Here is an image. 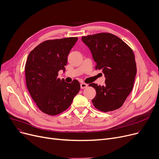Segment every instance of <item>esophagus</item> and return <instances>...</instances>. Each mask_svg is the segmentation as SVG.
<instances>
[{
  "label": "esophagus",
  "mask_w": 159,
  "mask_h": 159,
  "mask_svg": "<svg viewBox=\"0 0 159 159\" xmlns=\"http://www.w3.org/2000/svg\"><path fill=\"white\" fill-rule=\"evenodd\" d=\"M80 86H81V89H85V88L87 87L88 85H87V84H85V83H81V84H80Z\"/></svg>",
  "instance_id": "1"
}]
</instances>
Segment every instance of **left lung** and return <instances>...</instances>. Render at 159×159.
<instances>
[{"label":"left lung","mask_w":159,"mask_h":159,"mask_svg":"<svg viewBox=\"0 0 159 159\" xmlns=\"http://www.w3.org/2000/svg\"><path fill=\"white\" fill-rule=\"evenodd\" d=\"M91 51L95 69L105 74L104 85L91 84L96 91L92 100L94 106L109 112L122 106L133 87L137 64L133 50L116 35L99 33L81 38Z\"/></svg>","instance_id":"1"}]
</instances>
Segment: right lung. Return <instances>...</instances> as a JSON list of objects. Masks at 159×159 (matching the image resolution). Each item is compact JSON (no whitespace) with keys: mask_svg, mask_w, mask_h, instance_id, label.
<instances>
[{"mask_svg":"<svg viewBox=\"0 0 159 159\" xmlns=\"http://www.w3.org/2000/svg\"><path fill=\"white\" fill-rule=\"evenodd\" d=\"M78 37L44 41L29 54L25 65L26 83L37 106L45 114L54 116L70 107L80 90L78 80L66 83L57 78L65 71L67 57Z\"/></svg>","mask_w":159,"mask_h":159,"instance_id":"right-lung-1","label":"right lung"}]
</instances>
